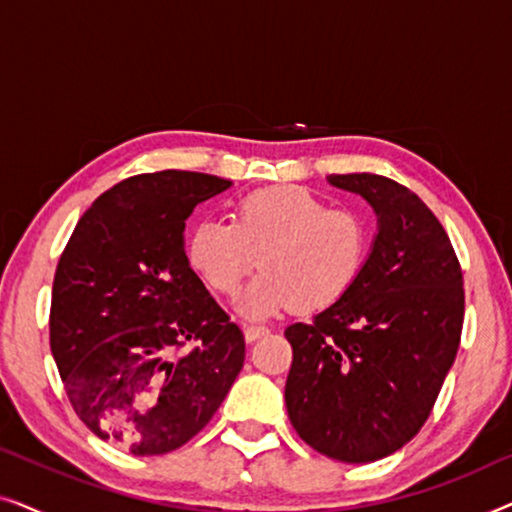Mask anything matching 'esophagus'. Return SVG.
<instances>
[{
    "mask_svg": "<svg viewBox=\"0 0 512 512\" xmlns=\"http://www.w3.org/2000/svg\"><path fill=\"white\" fill-rule=\"evenodd\" d=\"M265 333H268V328H265V326H244V340H247V342H254L258 338H263Z\"/></svg>",
    "mask_w": 512,
    "mask_h": 512,
    "instance_id": "obj_1",
    "label": "esophagus"
}]
</instances>
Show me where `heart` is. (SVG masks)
I'll list each match as a JSON object with an SVG mask.
<instances>
[{"instance_id": "heart-1", "label": "heart", "mask_w": 512, "mask_h": 512, "mask_svg": "<svg viewBox=\"0 0 512 512\" xmlns=\"http://www.w3.org/2000/svg\"><path fill=\"white\" fill-rule=\"evenodd\" d=\"M370 249L366 221L328 209L303 186L279 184L244 195L235 223L202 221L188 237V258L209 289L233 296L261 261L263 272L240 300L247 317L289 307L319 312L359 279Z\"/></svg>"}]
</instances>
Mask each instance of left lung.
Returning a JSON list of instances; mask_svg holds the SVG:
<instances>
[{
  "label": "left lung",
  "mask_w": 512,
  "mask_h": 512,
  "mask_svg": "<svg viewBox=\"0 0 512 512\" xmlns=\"http://www.w3.org/2000/svg\"><path fill=\"white\" fill-rule=\"evenodd\" d=\"M377 216L366 265L338 303L291 324L284 401L298 436L345 464L389 457L417 436L450 373L464 279L450 237L415 193L380 174H331Z\"/></svg>",
  "instance_id": "obj_1"
}]
</instances>
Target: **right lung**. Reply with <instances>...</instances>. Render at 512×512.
I'll return each instance as SVG.
<instances>
[{"label":"right lung","mask_w":512,"mask_h":512,"mask_svg":"<svg viewBox=\"0 0 512 512\" xmlns=\"http://www.w3.org/2000/svg\"><path fill=\"white\" fill-rule=\"evenodd\" d=\"M230 186L181 170L125 179L81 216L55 270L51 352L69 403L135 457L186 445L244 366V335L184 244L193 209Z\"/></svg>","instance_id":"obj_1"}]
</instances>
